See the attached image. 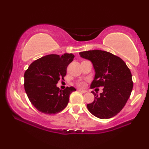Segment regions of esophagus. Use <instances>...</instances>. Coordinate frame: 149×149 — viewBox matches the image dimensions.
Returning a JSON list of instances; mask_svg holds the SVG:
<instances>
[{
  "label": "esophagus",
  "mask_w": 149,
  "mask_h": 149,
  "mask_svg": "<svg viewBox=\"0 0 149 149\" xmlns=\"http://www.w3.org/2000/svg\"><path fill=\"white\" fill-rule=\"evenodd\" d=\"M79 91L81 92V93H86V92H87L86 90H81V89H79Z\"/></svg>",
  "instance_id": "34e87169"
}]
</instances>
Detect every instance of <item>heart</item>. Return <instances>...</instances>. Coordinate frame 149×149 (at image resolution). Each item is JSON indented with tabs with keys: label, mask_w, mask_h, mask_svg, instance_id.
<instances>
[{
	"label": "heart",
	"mask_w": 149,
	"mask_h": 149,
	"mask_svg": "<svg viewBox=\"0 0 149 149\" xmlns=\"http://www.w3.org/2000/svg\"><path fill=\"white\" fill-rule=\"evenodd\" d=\"M77 86L79 87H81V88H83V87L86 86V83H85V81H79L77 83Z\"/></svg>",
	"instance_id": "heart-1"
}]
</instances>
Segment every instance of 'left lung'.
Returning <instances> with one entry per match:
<instances>
[{
  "label": "left lung",
  "instance_id": "1",
  "mask_svg": "<svg viewBox=\"0 0 149 149\" xmlns=\"http://www.w3.org/2000/svg\"><path fill=\"white\" fill-rule=\"evenodd\" d=\"M93 64L95 76L91 88L103 86V92L94 95L87 107L94 116L108 119L117 115L125 107L133 89L132 75L125 61L111 53L93 50L79 53Z\"/></svg>",
  "mask_w": 149,
  "mask_h": 149
}]
</instances>
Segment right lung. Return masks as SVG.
<instances>
[{"label": "right lung", "mask_w": 149, "mask_h": 149, "mask_svg": "<svg viewBox=\"0 0 149 149\" xmlns=\"http://www.w3.org/2000/svg\"><path fill=\"white\" fill-rule=\"evenodd\" d=\"M72 53L48 55L34 61L25 71L24 90L31 103L38 111L55 114L66 107L73 87L60 90L57 84L66 74L68 65L73 61Z\"/></svg>", "instance_id": "add662e5"}]
</instances>
